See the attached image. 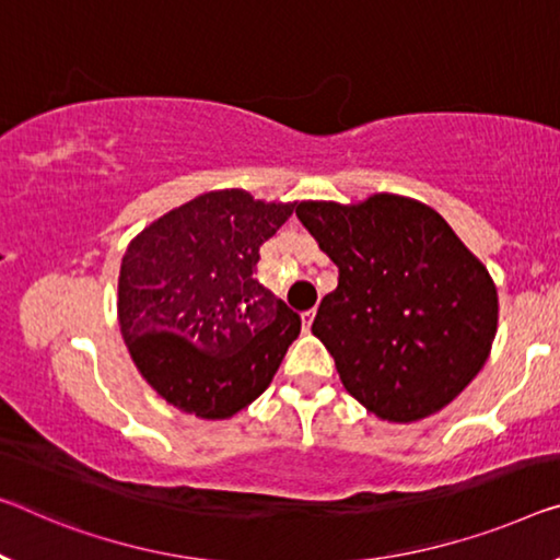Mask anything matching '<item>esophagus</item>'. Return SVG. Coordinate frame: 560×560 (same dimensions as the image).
I'll return each instance as SVG.
<instances>
[{"instance_id":"esophagus-1","label":"esophagus","mask_w":560,"mask_h":560,"mask_svg":"<svg viewBox=\"0 0 560 560\" xmlns=\"http://www.w3.org/2000/svg\"><path fill=\"white\" fill-rule=\"evenodd\" d=\"M300 320H303V328L310 330V325H313V320H315V310H305V313L300 315Z\"/></svg>"}]
</instances>
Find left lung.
<instances>
[{
    "mask_svg": "<svg viewBox=\"0 0 560 560\" xmlns=\"http://www.w3.org/2000/svg\"><path fill=\"white\" fill-rule=\"evenodd\" d=\"M338 265L313 335L358 402L393 423L433 416L483 368L498 328L488 270L435 210L398 195L300 202Z\"/></svg>",
    "mask_w": 560,
    "mask_h": 560,
    "instance_id": "1",
    "label": "left lung"
}]
</instances>
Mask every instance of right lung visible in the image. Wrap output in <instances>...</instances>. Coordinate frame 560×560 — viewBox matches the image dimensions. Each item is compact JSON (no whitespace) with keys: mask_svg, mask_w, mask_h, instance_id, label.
Wrapping results in <instances>:
<instances>
[{"mask_svg":"<svg viewBox=\"0 0 560 560\" xmlns=\"http://www.w3.org/2000/svg\"><path fill=\"white\" fill-rule=\"evenodd\" d=\"M295 205L243 190L195 197L137 235L119 268V330L144 381L197 418L235 416L268 388L300 315L255 280Z\"/></svg>","mask_w":560,"mask_h":560,"instance_id":"obj_1","label":"right lung"}]
</instances>
